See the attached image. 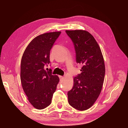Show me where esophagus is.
Masks as SVG:
<instances>
[{"label":"esophagus","mask_w":128,"mask_h":128,"mask_svg":"<svg viewBox=\"0 0 128 128\" xmlns=\"http://www.w3.org/2000/svg\"><path fill=\"white\" fill-rule=\"evenodd\" d=\"M59 78H60V80H63L64 78V77L62 76H59Z\"/></svg>","instance_id":"obj_1"}]
</instances>
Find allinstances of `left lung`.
<instances>
[{"label":"left lung","instance_id":"8db88e82","mask_svg":"<svg viewBox=\"0 0 128 128\" xmlns=\"http://www.w3.org/2000/svg\"><path fill=\"white\" fill-rule=\"evenodd\" d=\"M74 43L77 63L82 66L74 78V86L68 92L69 104L85 110L92 107L101 92L105 75L104 59L96 40L85 30H66Z\"/></svg>","mask_w":128,"mask_h":128}]
</instances>
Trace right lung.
<instances>
[{
  "instance_id": "add662e5",
  "label": "right lung",
  "mask_w": 128,
  "mask_h": 128,
  "mask_svg": "<svg viewBox=\"0 0 128 128\" xmlns=\"http://www.w3.org/2000/svg\"><path fill=\"white\" fill-rule=\"evenodd\" d=\"M61 32L45 33L31 40L24 52L21 62L22 87L30 103L38 110L46 108L52 102L59 78L46 71L50 63V51Z\"/></svg>"
}]
</instances>
